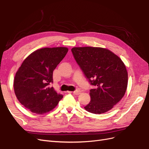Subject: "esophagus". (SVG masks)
Instances as JSON below:
<instances>
[{"label": "esophagus", "mask_w": 149, "mask_h": 149, "mask_svg": "<svg viewBox=\"0 0 149 149\" xmlns=\"http://www.w3.org/2000/svg\"><path fill=\"white\" fill-rule=\"evenodd\" d=\"M72 92H73V93L74 94H75V95H79V94H81V91L79 90V89H78V90H76V91Z\"/></svg>", "instance_id": "34e87169"}]
</instances>
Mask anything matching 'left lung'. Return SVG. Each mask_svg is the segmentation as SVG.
Masks as SVG:
<instances>
[{
  "label": "left lung",
  "instance_id": "left-lung-1",
  "mask_svg": "<svg viewBox=\"0 0 149 149\" xmlns=\"http://www.w3.org/2000/svg\"><path fill=\"white\" fill-rule=\"evenodd\" d=\"M73 57L86 79L94 89L90 90L91 101L84 107L94 114L111 110L124 96L127 73L122 60L109 50L101 47H74Z\"/></svg>",
  "mask_w": 149,
  "mask_h": 149
}]
</instances>
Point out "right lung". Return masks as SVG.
Listing matches in <instances>:
<instances>
[{"mask_svg": "<svg viewBox=\"0 0 149 149\" xmlns=\"http://www.w3.org/2000/svg\"><path fill=\"white\" fill-rule=\"evenodd\" d=\"M66 47L43 48L26 58L15 74L14 91L18 100L34 113L42 115L54 109L63 95L53 87V71L65 57Z\"/></svg>", "mask_w": 149, "mask_h": 149, "instance_id": "right-lung-1", "label": "right lung"}]
</instances>
